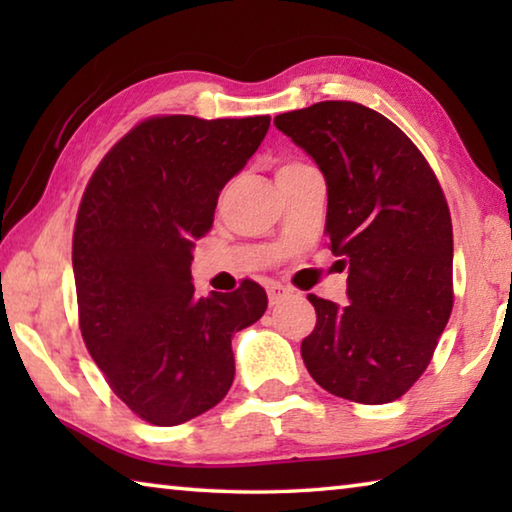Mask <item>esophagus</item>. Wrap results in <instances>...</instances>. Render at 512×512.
<instances>
[{"mask_svg":"<svg viewBox=\"0 0 512 512\" xmlns=\"http://www.w3.org/2000/svg\"><path fill=\"white\" fill-rule=\"evenodd\" d=\"M268 302H271V307H275V305H280L282 300H287L289 296H291V289H287V287H282V284H268Z\"/></svg>","mask_w":512,"mask_h":512,"instance_id":"obj_1","label":"esophagus"}]
</instances>
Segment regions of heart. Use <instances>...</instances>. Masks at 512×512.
Here are the masks:
<instances>
[{
  "mask_svg": "<svg viewBox=\"0 0 512 512\" xmlns=\"http://www.w3.org/2000/svg\"><path fill=\"white\" fill-rule=\"evenodd\" d=\"M302 169H307V164H302V162H284L280 169H277V173H275V178H284V176H291V173H298V171H302Z\"/></svg>",
  "mask_w": 512,
  "mask_h": 512,
  "instance_id": "b5f03b06",
  "label": "heart"
}]
</instances>
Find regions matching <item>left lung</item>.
<instances>
[{
  "instance_id": "1",
  "label": "left lung",
  "mask_w": 512,
  "mask_h": 512,
  "mask_svg": "<svg viewBox=\"0 0 512 512\" xmlns=\"http://www.w3.org/2000/svg\"><path fill=\"white\" fill-rule=\"evenodd\" d=\"M327 183L329 250L348 268V305L309 296V375L336 397L386 404L429 366L452 314L454 237L443 189L393 121L352 101L275 117Z\"/></svg>"
}]
</instances>
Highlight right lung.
<instances>
[{"instance_id": "1", "label": "right lung", "mask_w": 512, "mask_h": 512, "mask_svg": "<svg viewBox=\"0 0 512 512\" xmlns=\"http://www.w3.org/2000/svg\"><path fill=\"white\" fill-rule=\"evenodd\" d=\"M271 117H153L133 128L85 187L72 264L81 334L128 409L176 427L219 404L235 379L232 336L264 316L255 282L198 298L194 241L246 167Z\"/></svg>"}]
</instances>
